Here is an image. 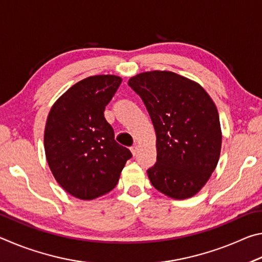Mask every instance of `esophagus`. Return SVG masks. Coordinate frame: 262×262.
I'll use <instances>...</instances> for the list:
<instances>
[{
  "instance_id": "obj_1",
  "label": "esophagus",
  "mask_w": 262,
  "mask_h": 262,
  "mask_svg": "<svg viewBox=\"0 0 262 262\" xmlns=\"http://www.w3.org/2000/svg\"><path fill=\"white\" fill-rule=\"evenodd\" d=\"M130 150H132V154L135 156V155L137 154V150H139V147H137L136 144H134V145H133V147H130Z\"/></svg>"
}]
</instances>
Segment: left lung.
Masks as SVG:
<instances>
[{
    "label": "left lung",
    "mask_w": 262,
    "mask_h": 262,
    "mask_svg": "<svg viewBox=\"0 0 262 262\" xmlns=\"http://www.w3.org/2000/svg\"><path fill=\"white\" fill-rule=\"evenodd\" d=\"M147 107L156 132L157 159L148 168L155 188L183 200L210 178L221 152L217 108L203 88L172 72H148L128 81Z\"/></svg>",
    "instance_id": "left-lung-1"
}]
</instances>
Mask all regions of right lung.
<instances>
[{
    "label": "right lung",
    "mask_w": 262,
    "mask_h": 262,
    "mask_svg": "<svg viewBox=\"0 0 262 262\" xmlns=\"http://www.w3.org/2000/svg\"><path fill=\"white\" fill-rule=\"evenodd\" d=\"M121 82L114 75L82 79L48 114L43 136L48 165L61 187L75 198L92 200L112 190L133 156L114 140L104 117Z\"/></svg>",
    "instance_id": "obj_1"
}]
</instances>
